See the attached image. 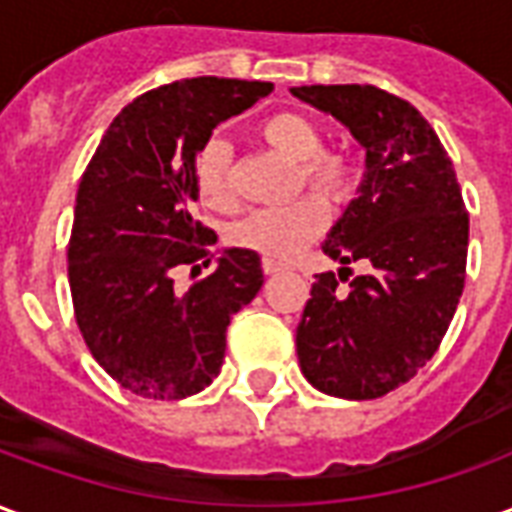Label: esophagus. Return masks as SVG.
Returning a JSON list of instances; mask_svg holds the SVG:
<instances>
[{
  "label": "esophagus",
  "instance_id": "esophagus-1",
  "mask_svg": "<svg viewBox=\"0 0 512 512\" xmlns=\"http://www.w3.org/2000/svg\"><path fill=\"white\" fill-rule=\"evenodd\" d=\"M260 268H263V274H279V271H282V263H279V260H271V257H263V260H260Z\"/></svg>",
  "mask_w": 512,
  "mask_h": 512
}]
</instances>
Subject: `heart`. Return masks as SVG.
<instances>
[{
    "label": "heart",
    "mask_w": 512,
    "mask_h": 512,
    "mask_svg": "<svg viewBox=\"0 0 512 512\" xmlns=\"http://www.w3.org/2000/svg\"><path fill=\"white\" fill-rule=\"evenodd\" d=\"M260 136L282 156L299 164V183H307L329 200H343L354 189V164L334 150H321V128L299 112H277L260 123ZM194 186L200 200L213 211H233L238 191L233 180V153L224 139H208L194 158ZM329 211L321 197L304 194L299 200L260 208L233 224L230 241L238 249L288 260L326 230Z\"/></svg>",
    "instance_id": "b5f03b06"
}]
</instances>
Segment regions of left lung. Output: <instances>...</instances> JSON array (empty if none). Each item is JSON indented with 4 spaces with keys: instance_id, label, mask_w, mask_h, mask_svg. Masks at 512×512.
Segmentation results:
<instances>
[{
    "instance_id": "8db88e82",
    "label": "left lung",
    "mask_w": 512,
    "mask_h": 512,
    "mask_svg": "<svg viewBox=\"0 0 512 512\" xmlns=\"http://www.w3.org/2000/svg\"><path fill=\"white\" fill-rule=\"evenodd\" d=\"M290 93L337 117L365 147L359 197L326 235L340 260L315 274L296 354L315 389L373 400L417 376L447 334L466 279L469 213L447 150L414 106L373 84H310ZM374 271L339 290L348 262Z\"/></svg>"
}]
</instances>
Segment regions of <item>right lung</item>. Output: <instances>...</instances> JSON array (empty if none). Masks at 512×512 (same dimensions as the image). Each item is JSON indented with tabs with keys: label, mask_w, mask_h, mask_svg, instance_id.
Instances as JSON below:
<instances>
[{
	"label": "right lung",
	"mask_w": 512,
	"mask_h": 512,
	"mask_svg": "<svg viewBox=\"0 0 512 512\" xmlns=\"http://www.w3.org/2000/svg\"><path fill=\"white\" fill-rule=\"evenodd\" d=\"M268 82L183 79L139 95L84 169L68 279L76 323L98 365L150 400H180L219 376L227 326L263 285L260 257L224 249L189 290L180 266L211 263L216 233L191 219L194 158L213 128L266 98Z\"/></svg>",
	"instance_id": "right-lung-1"
}]
</instances>
